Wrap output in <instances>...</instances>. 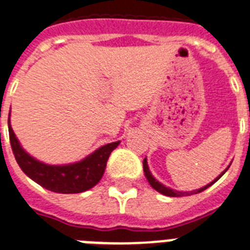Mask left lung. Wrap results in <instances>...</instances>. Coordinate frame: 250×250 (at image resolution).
I'll list each match as a JSON object with an SVG mask.
<instances>
[{"label": "left lung", "instance_id": "obj_1", "mask_svg": "<svg viewBox=\"0 0 250 250\" xmlns=\"http://www.w3.org/2000/svg\"><path fill=\"white\" fill-rule=\"evenodd\" d=\"M143 167H144V174L145 176H146V179H148L149 184L154 188V189L157 190V192H160V193L165 194V196H168V197H182V196H190V194H196V193H200V192H202V190H205L206 188H209L210 186H213L214 183L217 182L218 179L221 178L222 175L225 174L226 171L229 170V167L226 168L223 172H222L219 176H218L217 179H214L213 182L209 183L208 186L202 187V188H200V189H194V190H190V192H180V190H175V189H171V188H168V187H165L164 184H161L157 179H154V176H153L152 174H150V171H149V167H148V162H146V158L144 160V162H143Z\"/></svg>", "mask_w": 250, "mask_h": 250}]
</instances>
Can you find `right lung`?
<instances>
[{
    "mask_svg": "<svg viewBox=\"0 0 250 250\" xmlns=\"http://www.w3.org/2000/svg\"><path fill=\"white\" fill-rule=\"evenodd\" d=\"M7 123H9L10 144L21 171L28 178L32 179L33 182L44 187L45 189L52 190L56 193H80L93 188L101 180L102 175L105 172L109 156L121 143V141H115L104 145L96 152L85 157L84 160L75 164L54 166V165L42 164L29 156L19 144L10 125V118Z\"/></svg>",
    "mask_w": 250,
    "mask_h": 250,
    "instance_id": "1",
    "label": "right lung"
}]
</instances>
